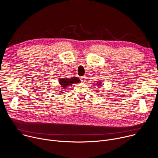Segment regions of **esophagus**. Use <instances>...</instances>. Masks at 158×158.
Listing matches in <instances>:
<instances>
[{"mask_svg":"<svg viewBox=\"0 0 158 158\" xmlns=\"http://www.w3.org/2000/svg\"><path fill=\"white\" fill-rule=\"evenodd\" d=\"M80 79H81L82 82H86V78L85 77H84V76L83 77H81Z\"/></svg>","mask_w":158,"mask_h":158,"instance_id":"34e87169","label":"esophagus"}]
</instances>
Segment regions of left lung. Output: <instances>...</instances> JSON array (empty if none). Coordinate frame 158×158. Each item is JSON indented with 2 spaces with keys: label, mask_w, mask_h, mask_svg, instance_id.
Returning a JSON list of instances; mask_svg holds the SVG:
<instances>
[{
  "label": "left lung",
  "mask_w": 158,
  "mask_h": 158,
  "mask_svg": "<svg viewBox=\"0 0 158 158\" xmlns=\"http://www.w3.org/2000/svg\"><path fill=\"white\" fill-rule=\"evenodd\" d=\"M94 83H96V85L99 88V87H101L102 85V82L100 81H95Z\"/></svg>",
  "instance_id": "left-lung-1"
}]
</instances>
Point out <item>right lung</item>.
<instances>
[{
  "mask_svg": "<svg viewBox=\"0 0 158 158\" xmlns=\"http://www.w3.org/2000/svg\"><path fill=\"white\" fill-rule=\"evenodd\" d=\"M59 82L60 87H62V90L60 89L59 93L62 94V93H64V90H65L67 87L71 86L73 84L80 83L81 81L77 77H73L70 79H69V78H59Z\"/></svg>",
  "mask_w": 158,
  "mask_h": 158,
  "instance_id": "right-lung-1",
  "label": "right lung"
}]
</instances>
